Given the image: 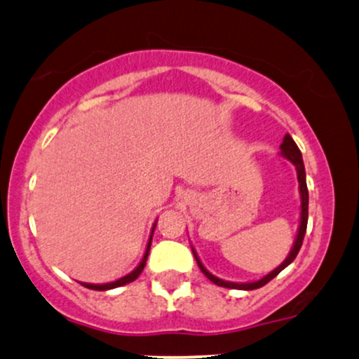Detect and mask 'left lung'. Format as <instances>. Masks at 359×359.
Masks as SVG:
<instances>
[{"mask_svg": "<svg viewBox=\"0 0 359 359\" xmlns=\"http://www.w3.org/2000/svg\"><path fill=\"white\" fill-rule=\"evenodd\" d=\"M281 152L280 156L285 157L287 161L292 162L294 165V169H297V175H298V184H300V198H302V212H300V226H298V233H297V238H294V243L292 247V250H290L288 257L285 258V262L281 263V265L276 266L273 271H270L269 275H265L263 278L257 280V281H248V283H235V281H225L219 278V276L212 275L210 271H208L205 266L202 265L201 258H198L197 252L194 250V257L195 260H197V265L198 269L202 270V273L207 276L208 280L213 281L215 285H219V287H224V288H233V290H257L263 287V285L269 283L270 280H273L276 275L280 273L281 270H285L287 266L292 263L294 258H297L298 252H300L302 248V243H303V238H305V232H306V224H308V189H306V174H305V165H303V158H302V152L300 149H298L297 144H294V140L292 139V135L287 134L283 137V142H281Z\"/></svg>", "mask_w": 359, "mask_h": 359, "instance_id": "8db88e82", "label": "left lung"}]
</instances>
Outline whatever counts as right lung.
I'll return each mask as SVG.
<instances>
[{
	"instance_id": "1",
	"label": "right lung",
	"mask_w": 359,
	"mask_h": 359,
	"mask_svg": "<svg viewBox=\"0 0 359 359\" xmlns=\"http://www.w3.org/2000/svg\"><path fill=\"white\" fill-rule=\"evenodd\" d=\"M156 225H157V220L154 222V226H152V232H151V237H149V242H147V248H146V253H144L142 260L137 265V269L130 271L129 275L122 276V278L116 280V281H111V283H102V285H94V283H81L84 285L86 288L89 290H97V292H106V290H112V288H117V287H122V285H127L130 283V281H134L137 276L142 273L144 266H146V262H147V257H149V250H151V243H152V235H154V230H156Z\"/></svg>"
}]
</instances>
